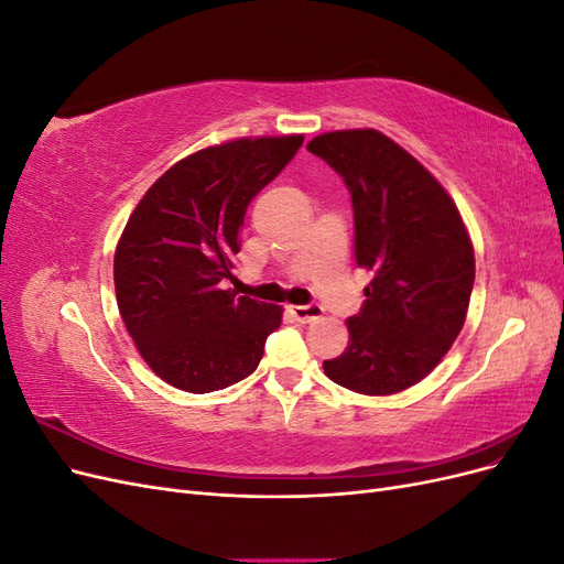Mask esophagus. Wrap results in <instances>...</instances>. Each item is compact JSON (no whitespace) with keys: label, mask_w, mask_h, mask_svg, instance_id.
Wrapping results in <instances>:
<instances>
[{"label":"esophagus","mask_w":564,"mask_h":564,"mask_svg":"<svg viewBox=\"0 0 564 564\" xmlns=\"http://www.w3.org/2000/svg\"><path fill=\"white\" fill-rule=\"evenodd\" d=\"M289 313H292L294 319L299 322H313L322 315V308L317 303H311V305H289Z\"/></svg>","instance_id":"34e87169"}]
</instances>
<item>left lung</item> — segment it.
<instances>
[{
  "label": "left lung",
  "instance_id": "8db88e82",
  "mask_svg": "<svg viewBox=\"0 0 564 564\" xmlns=\"http://www.w3.org/2000/svg\"><path fill=\"white\" fill-rule=\"evenodd\" d=\"M308 150L348 185L355 261L371 278L348 348L324 360V373L362 395H392L429 377L464 327L473 242L445 187L381 131H329Z\"/></svg>",
  "mask_w": 564,
  "mask_h": 564
}]
</instances>
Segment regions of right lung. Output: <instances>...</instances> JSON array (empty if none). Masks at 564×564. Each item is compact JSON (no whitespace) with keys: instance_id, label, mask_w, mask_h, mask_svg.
I'll return each instance as SVG.
<instances>
[{"instance_id":"obj_1","label":"right lung","mask_w":564,"mask_h":564,"mask_svg":"<svg viewBox=\"0 0 564 564\" xmlns=\"http://www.w3.org/2000/svg\"><path fill=\"white\" fill-rule=\"evenodd\" d=\"M303 135L204 148L164 172L115 249L119 315L162 381L185 392L228 388L259 367L280 305L224 289L249 202L292 162Z\"/></svg>"}]
</instances>
